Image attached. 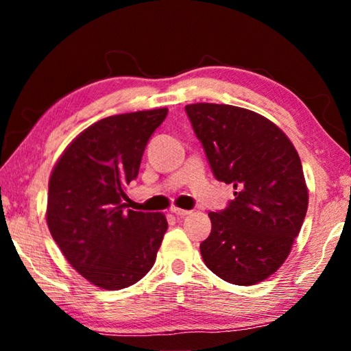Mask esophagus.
<instances>
[{
  "mask_svg": "<svg viewBox=\"0 0 351 351\" xmlns=\"http://www.w3.org/2000/svg\"><path fill=\"white\" fill-rule=\"evenodd\" d=\"M171 213H173V215L176 217V218H186L187 215H190V210H184V209H178V207H173V209H171Z\"/></svg>",
  "mask_w": 351,
  "mask_h": 351,
  "instance_id": "obj_1",
  "label": "esophagus"
}]
</instances>
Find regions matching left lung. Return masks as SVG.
Instances as JSON below:
<instances>
[{"instance_id": "left-lung-1", "label": "left lung", "mask_w": 351, "mask_h": 351, "mask_svg": "<svg viewBox=\"0 0 351 351\" xmlns=\"http://www.w3.org/2000/svg\"><path fill=\"white\" fill-rule=\"evenodd\" d=\"M213 176L232 184L234 199L210 212L199 251L223 280L249 287L280 268L300 232L308 190L299 154L268 119L232 105L186 106Z\"/></svg>"}]
</instances>
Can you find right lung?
Wrapping results in <instances>:
<instances>
[{
  "mask_svg": "<svg viewBox=\"0 0 351 351\" xmlns=\"http://www.w3.org/2000/svg\"><path fill=\"white\" fill-rule=\"evenodd\" d=\"M167 108L105 117L77 136L52 170L47 226L71 266L104 289H122L152 269L167 219L125 209V186Z\"/></svg>",
  "mask_w": 351,
  "mask_h": 351,
  "instance_id": "right-lung-1",
  "label": "right lung"
}]
</instances>
